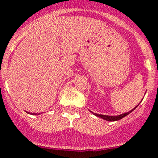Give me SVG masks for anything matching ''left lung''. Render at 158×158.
Segmentation results:
<instances>
[{
  "label": "left lung",
  "mask_w": 158,
  "mask_h": 158,
  "mask_svg": "<svg viewBox=\"0 0 158 158\" xmlns=\"http://www.w3.org/2000/svg\"><path fill=\"white\" fill-rule=\"evenodd\" d=\"M138 107V106H137ZM137 107H135V108H133L132 110H131L130 112H128V113H126V114H121V115H118V116H107V115H102V114H94V115H96L97 117H99V118H101L103 119H105V120H107V121H118V120H119V119L123 118H124L125 116H127V114H129V113H131V112H132L134 109H135Z\"/></svg>",
  "instance_id": "1"
}]
</instances>
